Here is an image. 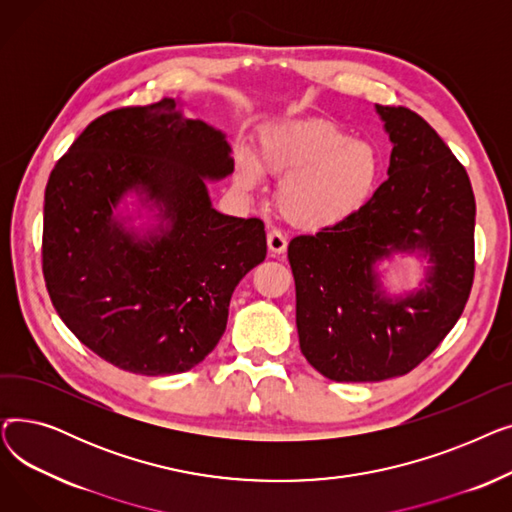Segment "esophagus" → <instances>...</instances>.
Returning <instances> with one entry per match:
<instances>
[{"label":"esophagus","instance_id":"34e87169","mask_svg":"<svg viewBox=\"0 0 512 512\" xmlns=\"http://www.w3.org/2000/svg\"><path fill=\"white\" fill-rule=\"evenodd\" d=\"M286 245H288L286 234L280 228H272L267 232V247H270L274 255H282L286 251Z\"/></svg>","mask_w":512,"mask_h":512}]
</instances>
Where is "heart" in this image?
Returning <instances> with one entry per match:
<instances>
[{
  "instance_id": "obj_1",
  "label": "heart",
  "mask_w": 512,
  "mask_h": 512,
  "mask_svg": "<svg viewBox=\"0 0 512 512\" xmlns=\"http://www.w3.org/2000/svg\"><path fill=\"white\" fill-rule=\"evenodd\" d=\"M261 170L286 174L278 201L292 224L328 226L353 215L369 199L380 157L369 143L346 139L328 120H297L267 128L257 159L238 155L236 184L251 191Z\"/></svg>"
}]
</instances>
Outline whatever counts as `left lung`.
<instances>
[{"label":"left lung","mask_w":512,"mask_h":512,"mask_svg":"<svg viewBox=\"0 0 512 512\" xmlns=\"http://www.w3.org/2000/svg\"><path fill=\"white\" fill-rule=\"evenodd\" d=\"M375 107L394 145L388 180L353 215L288 245L301 351L334 382H382L413 371L459 321L475 276L467 170L409 107ZM417 248L435 263L424 288L407 300H384L374 261Z\"/></svg>","instance_id":"obj_1"}]
</instances>
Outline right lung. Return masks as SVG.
Segmentation results:
<instances>
[{
  "label": "right lung",
  "mask_w": 512,
  "mask_h": 512,
  "mask_svg": "<svg viewBox=\"0 0 512 512\" xmlns=\"http://www.w3.org/2000/svg\"><path fill=\"white\" fill-rule=\"evenodd\" d=\"M234 170L220 130L174 99L95 118L53 166L43 205V278L68 330L141 375L199 365L220 342L236 284L265 259L259 218L209 203L205 178ZM128 187L165 205L164 235L134 241L111 220Z\"/></svg>",
  "instance_id": "obj_1"
}]
</instances>
